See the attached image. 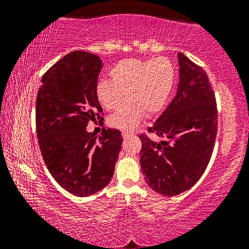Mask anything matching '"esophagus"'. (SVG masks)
<instances>
[{
	"instance_id": "34e87169",
	"label": "esophagus",
	"mask_w": 249,
	"mask_h": 249,
	"mask_svg": "<svg viewBox=\"0 0 249 249\" xmlns=\"http://www.w3.org/2000/svg\"><path fill=\"white\" fill-rule=\"evenodd\" d=\"M122 136H123V138H124V140H127V138H129L130 136H133V135H132V134H130V133H127V132H124V130H123V132H122Z\"/></svg>"
}]
</instances>
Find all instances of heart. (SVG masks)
Segmentation results:
<instances>
[{
  "label": "heart",
  "instance_id": "obj_1",
  "mask_svg": "<svg viewBox=\"0 0 249 249\" xmlns=\"http://www.w3.org/2000/svg\"><path fill=\"white\" fill-rule=\"evenodd\" d=\"M111 81L102 80L96 84L100 104L113 111L128 102L108 117L114 128L130 132L144 116L159 112L166 104L175 81V67L166 57L155 59H125L109 70Z\"/></svg>",
  "mask_w": 249,
  "mask_h": 249
}]
</instances>
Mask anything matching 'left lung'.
Listing matches in <instances>:
<instances>
[{"instance_id":"obj_1","label":"left lung","mask_w":249,"mask_h":249,"mask_svg":"<svg viewBox=\"0 0 249 249\" xmlns=\"http://www.w3.org/2000/svg\"><path fill=\"white\" fill-rule=\"evenodd\" d=\"M179 83L174 100L148 132L141 135V167L146 183L159 195L174 196L203 175L217 133L215 95L205 71L178 53Z\"/></svg>"}]
</instances>
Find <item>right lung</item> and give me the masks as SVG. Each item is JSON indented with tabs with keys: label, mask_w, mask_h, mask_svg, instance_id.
<instances>
[{
	"label": "right lung",
	"mask_w": 249,
	"mask_h": 249,
	"mask_svg": "<svg viewBox=\"0 0 249 249\" xmlns=\"http://www.w3.org/2000/svg\"><path fill=\"white\" fill-rule=\"evenodd\" d=\"M102 61L93 53L72 52L41 79L36 101V129L45 165L66 191L89 196L107 187L123 142L119 129L89 133L102 113L95 89ZM103 120V119H102Z\"/></svg>",
	"instance_id": "add662e5"
}]
</instances>
